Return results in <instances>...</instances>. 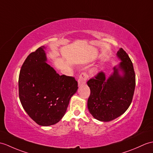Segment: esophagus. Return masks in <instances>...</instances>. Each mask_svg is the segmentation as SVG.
<instances>
[{
    "instance_id": "esophagus-1",
    "label": "esophagus",
    "mask_w": 153,
    "mask_h": 153,
    "mask_svg": "<svg viewBox=\"0 0 153 153\" xmlns=\"http://www.w3.org/2000/svg\"><path fill=\"white\" fill-rule=\"evenodd\" d=\"M88 77V76L86 72L81 73L79 77V79H78V85H79V86H81V85H85L86 83V81Z\"/></svg>"
}]
</instances>
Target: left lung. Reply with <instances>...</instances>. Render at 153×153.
<instances>
[{"instance_id": "left-lung-1", "label": "left lung", "mask_w": 153, "mask_h": 153, "mask_svg": "<svg viewBox=\"0 0 153 153\" xmlns=\"http://www.w3.org/2000/svg\"><path fill=\"white\" fill-rule=\"evenodd\" d=\"M117 56L121 62L113 67L108 78L100 72L87 81L91 90L88 109L94 119L102 122L114 120L126 111L136 86V76L129 56L120 48Z\"/></svg>"}]
</instances>
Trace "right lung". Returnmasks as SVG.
<instances>
[{
	"label": "right lung",
	"instance_id": "right-lung-1",
	"mask_svg": "<svg viewBox=\"0 0 153 153\" xmlns=\"http://www.w3.org/2000/svg\"><path fill=\"white\" fill-rule=\"evenodd\" d=\"M42 46L25 60L19 76V96L25 111L38 125L57 123L65 115L70 98L78 88L75 78L60 76L46 62Z\"/></svg>",
	"mask_w": 153,
	"mask_h": 153
}]
</instances>
